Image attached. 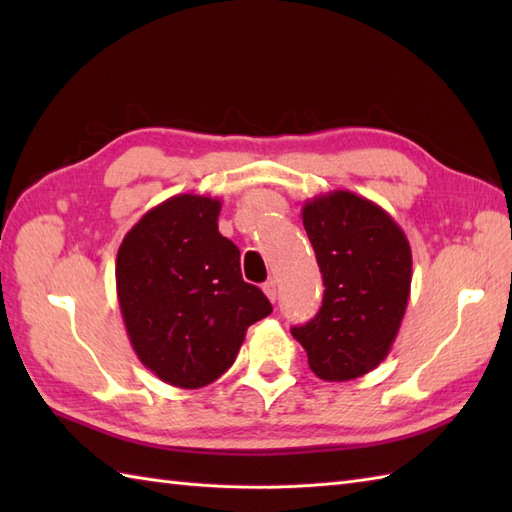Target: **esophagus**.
Listing matches in <instances>:
<instances>
[{
	"mask_svg": "<svg viewBox=\"0 0 512 512\" xmlns=\"http://www.w3.org/2000/svg\"><path fill=\"white\" fill-rule=\"evenodd\" d=\"M264 292H266V297L275 303V299H277V284H275L273 279L266 281V284H264Z\"/></svg>",
	"mask_w": 512,
	"mask_h": 512,
	"instance_id": "1",
	"label": "esophagus"
}]
</instances>
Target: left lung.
<instances>
[{"label":"left lung","mask_w":512,"mask_h":512,"mask_svg":"<svg viewBox=\"0 0 512 512\" xmlns=\"http://www.w3.org/2000/svg\"><path fill=\"white\" fill-rule=\"evenodd\" d=\"M303 226L323 275L317 317L292 328L314 374L343 383L385 361L405 317L411 248L385 209L352 191L303 204Z\"/></svg>","instance_id":"left-lung-1"}]
</instances>
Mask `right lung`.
I'll use <instances>...</instances> for the list:
<instances>
[{
	"mask_svg": "<svg viewBox=\"0 0 512 512\" xmlns=\"http://www.w3.org/2000/svg\"><path fill=\"white\" fill-rule=\"evenodd\" d=\"M220 209L209 195H173L140 217L116 255L129 343L149 372L180 389L220 378L248 325L273 312L242 279L237 246L217 231Z\"/></svg>",
	"mask_w": 512,
	"mask_h": 512,
	"instance_id": "right-lung-1",
	"label": "right lung"
}]
</instances>
